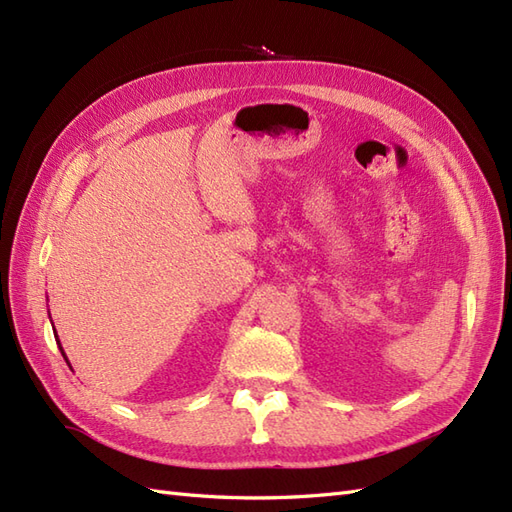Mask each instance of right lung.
I'll return each mask as SVG.
<instances>
[{
	"label": "right lung",
	"instance_id": "right-lung-1",
	"mask_svg": "<svg viewBox=\"0 0 512 512\" xmlns=\"http://www.w3.org/2000/svg\"><path fill=\"white\" fill-rule=\"evenodd\" d=\"M56 336V339H58V334H54ZM58 343V347H60V352H62V356H65V360H67V354H65V350H62V345H60V341H56Z\"/></svg>",
	"mask_w": 512,
	"mask_h": 512
}]
</instances>
